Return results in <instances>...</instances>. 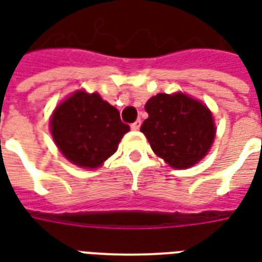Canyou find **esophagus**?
Here are the masks:
<instances>
[{
    "label": "esophagus",
    "instance_id": "esophagus-1",
    "mask_svg": "<svg viewBox=\"0 0 262 262\" xmlns=\"http://www.w3.org/2000/svg\"><path fill=\"white\" fill-rule=\"evenodd\" d=\"M140 125H142V122L140 120H136V122H133L130 125V127L133 129V130H139L140 129Z\"/></svg>",
    "mask_w": 262,
    "mask_h": 262
}]
</instances>
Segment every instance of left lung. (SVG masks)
I'll return each mask as SVG.
<instances>
[{
	"label": "left lung",
	"mask_w": 262,
	"mask_h": 262,
	"mask_svg": "<svg viewBox=\"0 0 262 262\" xmlns=\"http://www.w3.org/2000/svg\"><path fill=\"white\" fill-rule=\"evenodd\" d=\"M140 130L153 151L174 168H188L208 154L214 140L213 116L206 105L182 92L157 94L146 103Z\"/></svg>",
	"instance_id": "8db88e82"
}]
</instances>
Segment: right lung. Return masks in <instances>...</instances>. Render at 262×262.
<instances>
[{"label":"right lung","mask_w":262,"mask_h":262,"mask_svg":"<svg viewBox=\"0 0 262 262\" xmlns=\"http://www.w3.org/2000/svg\"><path fill=\"white\" fill-rule=\"evenodd\" d=\"M50 130L69 161L82 168H98L116 151L129 125L99 94L77 91L54 109Z\"/></svg>","instance_id":"add662e5"}]
</instances>
